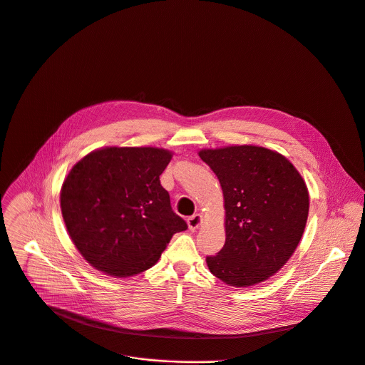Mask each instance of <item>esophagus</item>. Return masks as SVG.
Listing matches in <instances>:
<instances>
[{
  "mask_svg": "<svg viewBox=\"0 0 365 365\" xmlns=\"http://www.w3.org/2000/svg\"><path fill=\"white\" fill-rule=\"evenodd\" d=\"M202 223V216L199 213L196 215H192L190 217H187V226L190 230H195L199 227V225Z\"/></svg>",
  "mask_w": 365,
  "mask_h": 365,
  "instance_id": "obj_1",
  "label": "esophagus"
}]
</instances>
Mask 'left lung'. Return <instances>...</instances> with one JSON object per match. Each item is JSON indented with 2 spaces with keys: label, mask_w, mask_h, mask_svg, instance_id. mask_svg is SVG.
Masks as SVG:
<instances>
[{
  "label": "left lung",
  "mask_w": 365,
  "mask_h": 365,
  "mask_svg": "<svg viewBox=\"0 0 365 365\" xmlns=\"http://www.w3.org/2000/svg\"><path fill=\"white\" fill-rule=\"evenodd\" d=\"M222 186L226 210L223 248L206 257L209 271L232 287H251L278 272L304 233L308 189L282 155L259 146L199 152Z\"/></svg>",
  "instance_id": "left-lung-1"
}]
</instances>
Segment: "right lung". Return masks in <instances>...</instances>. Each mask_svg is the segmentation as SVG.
<instances>
[{
  "label": "right lung",
  "mask_w": 365,
  "mask_h": 365,
  "mask_svg": "<svg viewBox=\"0 0 365 365\" xmlns=\"http://www.w3.org/2000/svg\"><path fill=\"white\" fill-rule=\"evenodd\" d=\"M172 153L156 148H106L70 170L61 213L73 244L96 269L132 277L153 267L187 223L173 212L160 175Z\"/></svg>",
  "instance_id": "add662e5"
}]
</instances>
